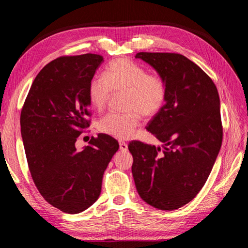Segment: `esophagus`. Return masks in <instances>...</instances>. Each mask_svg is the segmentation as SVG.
Listing matches in <instances>:
<instances>
[{
	"instance_id": "obj_1",
	"label": "esophagus",
	"mask_w": 248,
	"mask_h": 248,
	"mask_svg": "<svg viewBox=\"0 0 248 248\" xmlns=\"http://www.w3.org/2000/svg\"><path fill=\"white\" fill-rule=\"evenodd\" d=\"M119 146H120V150L123 152H126L127 150H128V146H127L126 142L123 140H119Z\"/></svg>"
}]
</instances>
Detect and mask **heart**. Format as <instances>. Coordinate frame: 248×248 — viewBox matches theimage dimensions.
I'll use <instances>...</instances> for the list:
<instances>
[{"label":"heart","instance_id":"obj_1","mask_svg":"<svg viewBox=\"0 0 248 248\" xmlns=\"http://www.w3.org/2000/svg\"><path fill=\"white\" fill-rule=\"evenodd\" d=\"M111 92H126L125 114H108L98 123L102 133L117 139H130L140 125L141 115L153 117L167 101L168 88L164 79L149 74L145 67L128 59H117L104 72L95 77L89 85V99L92 107L102 110Z\"/></svg>","mask_w":248,"mask_h":248}]
</instances>
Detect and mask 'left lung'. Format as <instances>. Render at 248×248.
<instances>
[{"label": "left lung", "instance_id": "8db88e82", "mask_svg": "<svg viewBox=\"0 0 248 248\" xmlns=\"http://www.w3.org/2000/svg\"><path fill=\"white\" fill-rule=\"evenodd\" d=\"M166 81L167 101L148 123L160 147L133 140L132 176L142 201L176 210L206 183L222 141L220 100L212 79L189 59L170 52H138Z\"/></svg>", "mask_w": 248, "mask_h": 248}]
</instances>
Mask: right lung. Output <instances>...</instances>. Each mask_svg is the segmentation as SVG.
Here are the masks:
<instances>
[{"mask_svg":"<svg viewBox=\"0 0 248 248\" xmlns=\"http://www.w3.org/2000/svg\"><path fill=\"white\" fill-rule=\"evenodd\" d=\"M103 57H60L37 74L20 114V132L33 181L50 205L69 214L85 211L99 198L102 177L118 141L99 133L78 151L90 126L89 85Z\"/></svg>","mask_w":248,"mask_h":248,"instance_id":"add662e5","label":"right lung"}]
</instances>
